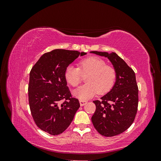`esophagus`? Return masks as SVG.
I'll use <instances>...</instances> for the list:
<instances>
[{
	"mask_svg": "<svg viewBox=\"0 0 161 161\" xmlns=\"http://www.w3.org/2000/svg\"><path fill=\"white\" fill-rule=\"evenodd\" d=\"M79 103H80V106H83V105H85L86 103V101L80 100V101H79Z\"/></svg>",
	"mask_w": 161,
	"mask_h": 161,
	"instance_id": "34e87169",
	"label": "esophagus"
}]
</instances>
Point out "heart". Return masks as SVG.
<instances>
[{"label":"heart","instance_id":"obj_1","mask_svg":"<svg viewBox=\"0 0 161 161\" xmlns=\"http://www.w3.org/2000/svg\"><path fill=\"white\" fill-rule=\"evenodd\" d=\"M87 75L86 84L73 91L72 93L82 101L88 100L97 93L104 94L114 86L117 73L113 66L107 65L106 62L97 56H90L80 61L79 67L68 66L64 71L66 82L72 86L80 83L82 75Z\"/></svg>","mask_w":161,"mask_h":161}]
</instances>
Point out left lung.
<instances>
[{
	"mask_svg": "<svg viewBox=\"0 0 161 161\" xmlns=\"http://www.w3.org/2000/svg\"><path fill=\"white\" fill-rule=\"evenodd\" d=\"M108 58L116 70L115 82L101 100L94 101L96 110L91 120L102 136L111 137L120 134L134 122L138 104V88L134 70L115 52L92 51Z\"/></svg>",
	"mask_w": 161,
	"mask_h": 161,
	"instance_id": "8db88e82",
	"label": "left lung"
}]
</instances>
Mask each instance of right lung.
<instances>
[{
    "mask_svg": "<svg viewBox=\"0 0 161 161\" xmlns=\"http://www.w3.org/2000/svg\"><path fill=\"white\" fill-rule=\"evenodd\" d=\"M86 52L56 49L43 54L33 66L28 86L29 103L39 128L55 136L71 124L80 103L72 97L64 78L66 68Z\"/></svg>",
    "mask_w": 161,
    "mask_h": 161,
    "instance_id": "1",
    "label": "right lung"
}]
</instances>
